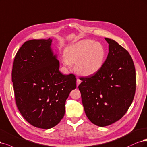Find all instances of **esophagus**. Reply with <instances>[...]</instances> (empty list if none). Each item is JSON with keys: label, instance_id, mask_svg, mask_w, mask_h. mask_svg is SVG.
Segmentation results:
<instances>
[{"label": "esophagus", "instance_id": "obj_1", "mask_svg": "<svg viewBox=\"0 0 147 147\" xmlns=\"http://www.w3.org/2000/svg\"><path fill=\"white\" fill-rule=\"evenodd\" d=\"M76 82H77V86H78L79 85L80 83H81V80H80L79 78H78V79H77V81H76Z\"/></svg>", "mask_w": 147, "mask_h": 147}]
</instances>
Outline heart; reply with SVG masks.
<instances>
[{
    "label": "heart",
    "instance_id": "obj_1",
    "mask_svg": "<svg viewBox=\"0 0 147 147\" xmlns=\"http://www.w3.org/2000/svg\"><path fill=\"white\" fill-rule=\"evenodd\" d=\"M105 55V48L100 42L83 40L66 49L63 62L67 67L75 64V70L79 74L90 76L101 69Z\"/></svg>",
    "mask_w": 147,
    "mask_h": 147
}]
</instances>
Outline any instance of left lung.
I'll list each match as a JSON object with an SVG mask.
<instances>
[{
    "label": "left lung",
    "instance_id": "left-lung-1",
    "mask_svg": "<svg viewBox=\"0 0 147 147\" xmlns=\"http://www.w3.org/2000/svg\"><path fill=\"white\" fill-rule=\"evenodd\" d=\"M109 53L97 73L81 77L78 86L87 117L98 126L110 125L123 117L136 92V69L129 53L106 38Z\"/></svg>",
    "mask_w": 147,
    "mask_h": 147
}]
</instances>
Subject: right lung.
Returning <instances> with one entry per match:
<instances>
[{"mask_svg": "<svg viewBox=\"0 0 147 147\" xmlns=\"http://www.w3.org/2000/svg\"><path fill=\"white\" fill-rule=\"evenodd\" d=\"M52 40L25 42L13 61L11 79L18 110L30 125L49 129L59 124L65 102L76 87L75 75H63L51 49Z\"/></svg>", "mask_w": 147, "mask_h": 147, "instance_id": "right-lung-1", "label": "right lung"}]
</instances>
